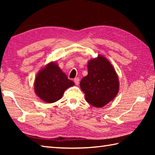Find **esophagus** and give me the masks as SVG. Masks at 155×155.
Segmentation results:
<instances>
[{"instance_id":"esophagus-1","label":"esophagus","mask_w":155,"mask_h":155,"mask_svg":"<svg viewBox=\"0 0 155 155\" xmlns=\"http://www.w3.org/2000/svg\"><path fill=\"white\" fill-rule=\"evenodd\" d=\"M79 81H80V79H79V78H78V77H77V78H74V83H75L76 84H78V83H79Z\"/></svg>"}]
</instances>
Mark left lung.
Listing matches in <instances>:
<instances>
[{
    "label": "left lung",
    "instance_id": "left-lung-1",
    "mask_svg": "<svg viewBox=\"0 0 155 155\" xmlns=\"http://www.w3.org/2000/svg\"><path fill=\"white\" fill-rule=\"evenodd\" d=\"M88 75L80 83L82 91L88 103L102 107L117 96L118 80L113 67L107 58L98 56L88 64Z\"/></svg>",
    "mask_w": 155,
    "mask_h": 155
}]
</instances>
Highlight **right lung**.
<instances>
[{
	"label": "right lung",
	"mask_w": 155,
	"mask_h": 155,
	"mask_svg": "<svg viewBox=\"0 0 155 155\" xmlns=\"http://www.w3.org/2000/svg\"><path fill=\"white\" fill-rule=\"evenodd\" d=\"M74 84L55 62H51L37 74L35 91L42 101L52 103L61 99L64 91Z\"/></svg>",
	"instance_id": "1"
}]
</instances>
